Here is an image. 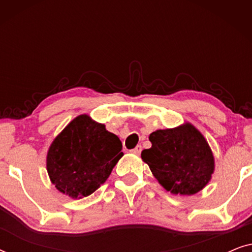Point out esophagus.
Masks as SVG:
<instances>
[{"label": "esophagus", "instance_id": "34e87169", "mask_svg": "<svg viewBox=\"0 0 252 252\" xmlns=\"http://www.w3.org/2000/svg\"><path fill=\"white\" fill-rule=\"evenodd\" d=\"M141 151H142V146L141 144H139V146H136L134 149H132V153L135 154V155H139L141 154Z\"/></svg>", "mask_w": 252, "mask_h": 252}]
</instances>
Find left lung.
Instances as JSON below:
<instances>
[{
  "instance_id": "8db88e82",
  "label": "left lung",
  "mask_w": 252,
  "mask_h": 252,
  "mask_svg": "<svg viewBox=\"0 0 252 252\" xmlns=\"http://www.w3.org/2000/svg\"><path fill=\"white\" fill-rule=\"evenodd\" d=\"M141 154L155 178L173 194L194 195L208 184L215 160L204 136L190 124L151 133Z\"/></svg>"
}]
</instances>
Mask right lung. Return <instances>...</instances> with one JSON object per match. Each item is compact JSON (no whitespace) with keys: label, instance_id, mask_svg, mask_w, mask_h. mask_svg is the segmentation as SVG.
<instances>
[{"label":"right lung","instance_id":"1","mask_svg":"<svg viewBox=\"0 0 252 252\" xmlns=\"http://www.w3.org/2000/svg\"><path fill=\"white\" fill-rule=\"evenodd\" d=\"M123 144L105 126L82 115L72 120L54 140L47 170L58 190L82 198L104 184L120 158Z\"/></svg>","mask_w":252,"mask_h":252}]
</instances>
